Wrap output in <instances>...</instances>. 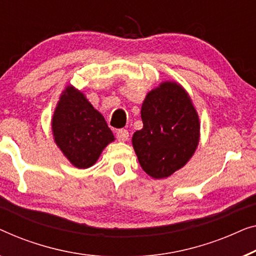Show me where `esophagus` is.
I'll use <instances>...</instances> for the list:
<instances>
[{"instance_id":"34e87169","label":"esophagus","mask_w":256,"mask_h":256,"mask_svg":"<svg viewBox=\"0 0 256 256\" xmlns=\"http://www.w3.org/2000/svg\"><path fill=\"white\" fill-rule=\"evenodd\" d=\"M116 136H117V139L120 140V142H126V140L128 139V132L124 128L118 130Z\"/></svg>"}]
</instances>
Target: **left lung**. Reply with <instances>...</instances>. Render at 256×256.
I'll list each match as a JSON object with an SVG mask.
<instances>
[{"instance_id": "8db88e82", "label": "left lung", "mask_w": 256, "mask_h": 256, "mask_svg": "<svg viewBox=\"0 0 256 256\" xmlns=\"http://www.w3.org/2000/svg\"><path fill=\"white\" fill-rule=\"evenodd\" d=\"M140 112L144 126L132 136L139 164L150 178H169L192 159L200 142L192 97L178 82L164 81L147 92Z\"/></svg>"}]
</instances>
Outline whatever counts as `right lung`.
I'll list each match as a JSON object with an SVG mask.
<instances>
[{
  "mask_svg": "<svg viewBox=\"0 0 256 256\" xmlns=\"http://www.w3.org/2000/svg\"><path fill=\"white\" fill-rule=\"evenodd\" d=\"M51 128L56 146L78 169L95 164L103 150L114 140L102 114L72 84L61 92Z\"/></svg>",
  "mask_w": 256,
  "mask_h": 256,
  "instance_id": "1",
  "label": "right lung"
}]
</instances>
